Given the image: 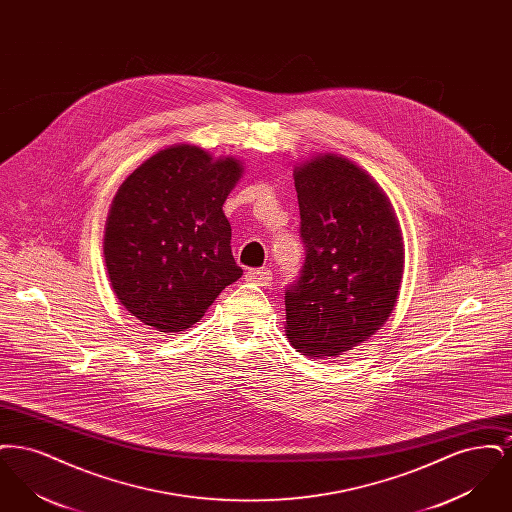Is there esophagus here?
<instances>
[{
    "instance_id": "obj_1",
    "label": "esophagus",
    "mask_w": 512,
    "mask_h": 512,
    "mask_svg": "<svg viewBox=\"0 0 512 512\" xmlns=\"http://www.w3.org/2000/svg\"><path fill=\"white\" fill-rule=\"evenodd\" d=\"M245 276L249 282H253L257 286H268L272 282V272L268 268H253Z\"/></svg>"
}]
</instances>
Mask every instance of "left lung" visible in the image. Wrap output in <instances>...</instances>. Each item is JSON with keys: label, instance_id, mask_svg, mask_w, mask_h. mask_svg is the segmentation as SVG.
Returning a JSON list of instances; mask_svg holds the SVG:
<instances>
[{"label": "left lung", "instance_id": "left-lung-1", "mask_svg": "<svg viewBox=\"0 0 512 512\" xmlns=\"http://www.w3.org/2000/svg\"><path fill=\"white\" fill-rule=\"evenodd\" d=\"M305 263L286 297V336L309 357H336L370 340L395 307L403 240L372 178L336 155L293 172Z\"/></svg>", "mask_w": 512, "mask_h": 512}]
</instances>
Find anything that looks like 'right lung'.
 <instances>
[{
	"label": "right lung",
	"mask_w": 512,
	"mask_h": 512,
	"mask_svg": "<svg viewBox=\"0 0 512 512\" xmlns=\"http://www.w3.org/2000/svg\"><path fill=\"white\" fill-rule=\"evenodd\" d=\"M242 167L195 146L161 149L122 182L103 255L122 305L147 326L182 332L244 270L222 213Z\"/></svg>",
	"instance_id": "1"
}]
</instances>
